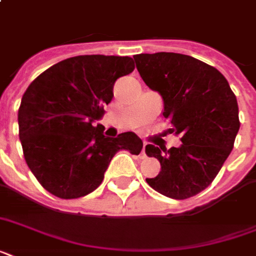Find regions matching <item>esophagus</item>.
Instances as JSON below:
<instances>
[{"instance_id":"34e87169","label":"esophagus","mask_w":256,"mask_h":256,"mask_svg":"<svg viewBox=\"0 0 256 256\" xmlns=\"http://www.w3.org/2000/svg\"><path fill=\"white\" fill-rule=\"evenodd\" d=\"M140 158H142V160L148 158V156H146V152H144V148H142V152H140Z\"/></svg>"}]
</instances>
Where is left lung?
Returning a JSON list of instances; mask_svg holds the SVG:
<instances>
[{"label":"left lung","mask_w":256,"mask_h":256,"mask_svg":"<svg viewBox=\"0 0 256 256\" xmlns=\"http://www.w3.org/2000/svg\"><path fill=\"white\" fill-rule=\"evenodd\" d=\"M144 84L160 94L164 116L179 148L146 146L160 160V171L146 178L164 196L187 199L210 184L234 148L239 132L236 96L223 74L196 58L178 53L134 56Z\"/></svg>","instance_id":"1"}]
</instances>
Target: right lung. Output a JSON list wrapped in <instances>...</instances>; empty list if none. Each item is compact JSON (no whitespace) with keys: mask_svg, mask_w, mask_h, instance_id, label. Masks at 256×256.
Segmentation results:
<instances>
[{"mask_svg":"<svg viewBox=\"0 0 256 256\" xmlns=\"http://www.w3.org/2000/svg\"><path fill=\"white\" fill-rule=\"evenodd\" d=\"M134 70L130 57L77 56L58 62L26 88L18 110L24 156L50 194L76 199L104 180L120 150L138 156L144 142L132 132L104 136L102 118L120 77Z\"/></svg>","mask_w":256,"mask_h":256,"instance_id":"right-lung-1","label":"right lung"}]
</instances>
